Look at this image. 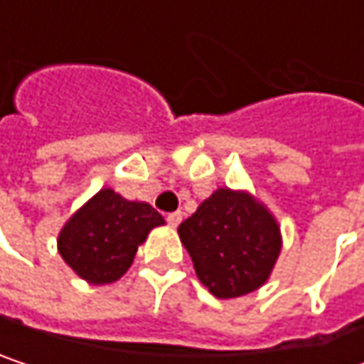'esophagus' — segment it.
Segmentation results:
<instances>
[{
	"instance_id": "1",
	"label": "esophagus",
	"mask_w": 364,
	"mask_h": 364,
	"mask_svg": "<svg viewBox=\"0 0 364 364\" xmlns=\"http://www.w3.org/2000/svg\"><path fill=\"white\" fill-rule=\"evenodd\" d=\"M181 219H183V213H179V210H177V213H168V215H166V221H168V225H171V228H177V225L181 223Z\"/></svg>"
}]
</instances>
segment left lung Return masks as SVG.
Here are the masks:
<instances>
[{"label": "left lung", "mask_w": 364, "mask_h": 364, "mask_svg": "<svg viewBox=\"0 0 364 364\" xmlns=\"http://www.w3.org/2000/svg\"><path fill=\"white\" fill-rule=\"evenodd\" d=\"M200 282L219 299L259 289L280 253L274 217L249 193L217 189L179 225Z\"/></svg>", "instance_id": "8db88e82"}]
</instances>
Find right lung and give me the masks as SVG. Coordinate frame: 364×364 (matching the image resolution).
<instances>
[{"label":"right lung","mask_w":364,"mask_h":364,"mask_svg":"<svg viewBox=\"0 0 364 364\" xmlns=\"http://www.w3.org/2000/svg\"><path fill=\"white\" fill-rule=\"evenodd\" d=\"M162 223V215L149 204L101 189L67 221L58 253L84 280L107 284L126 274L149 230Z\"/></svg>","instance_id":"right-lung-1"}]
</instances>
